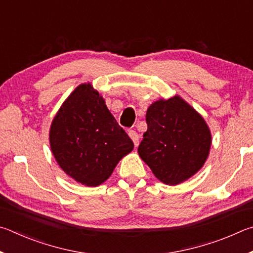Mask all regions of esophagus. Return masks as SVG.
<instances>
[{
    "label": "esophagus",
    "mask_w": 253,
    "mask_h": 253,
    "mask_svg": "<svg viewBox=\"0 0 253 253\" xmlns=\"http://www.w3.org/2000/svg\"><path fill=\"white\" fill-rule=\"evenodd\" d=\"M129 136L131 138V140L133 141V143H134L135 147H138V145H139V134L136 133V131L130 130L129 131Z\"/></svg>",
    "instance_id": "obj_1"
}]
</instances>
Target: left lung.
Instances as JSON below:
<instances>
[{"label":"left lung","instance_id":"obj_1","mask_svg":"<svg viewBox=\"0 0 253 253\" xmlns=\"http://www.w3.org/2000/svg\"><path fill=\"white\" fill-rule=\"evenodd\" d=\"M147 124L138 152L163 183L183 182L205 165L211 147L210 130L180 96L150 105Z\"/></svg>","mask_w":253,"mask_h":253}]
</instances>
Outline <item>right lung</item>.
<instances>
[{
	"label": "right lung",
	"instance_id": "right-lung-1",
	"mask_svg": "<svg viewBox=\"0 0 253 253\" xmlns=\"http://www.w3.org/2000/svg\"><path fill=\"white\" fill-rule=\"evenodd\" d=\"M50 144L62 170L87 187L104 182L134 148L90 83L79 85L61 106L52 122Z\"/></svg>",
	"mask_w": 253,
	"mask_h": 253
}]
</instances>
